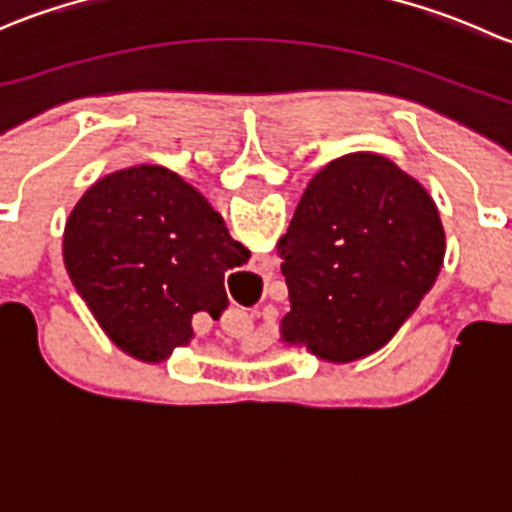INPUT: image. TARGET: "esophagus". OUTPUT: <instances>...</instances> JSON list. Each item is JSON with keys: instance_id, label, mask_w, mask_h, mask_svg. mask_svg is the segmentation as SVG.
Returning <instances> with one entry per match:
<instances>
[{"instance_id": "1", "label": "esophagus", "mask_w": 512, "mask_h": 512, "mask_svg": "<svg viewBox=\"0 0 512 512\" xmlns=\"http://www.w3.org/2000/svg\"><path fill=\"white\" fill-rule=\"evenodd\" d=\"M247 324H252V322H247Z\"/></svg>"}]
</instances>
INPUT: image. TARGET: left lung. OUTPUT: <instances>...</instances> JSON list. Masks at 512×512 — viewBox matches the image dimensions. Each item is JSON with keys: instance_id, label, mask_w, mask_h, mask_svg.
Instances as JSON below:
<instances>
[{"instance_id": "obj_1", "label": "left lung", "mask_w": 512, "mask_h": 512, "mask_svg": "<svg viewBox=\"0 0 512 512\" xmlns=\"http://www.w3.org/2000/svg\"><path fill=\"white\" fill-rule=\"evenodd\" d=\"M277 252L289 289L282 342L347 364L414 314L443 265L446 232L416 178L376 153H349L309 180Z\"/></svg>"}]
</instances>
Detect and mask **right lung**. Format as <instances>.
I'll use <instances>...</instances> for the list:
<instances>
[{
	"label": "right lung",
	"instance_id": "obj_1",
	"mask_svg": "<svg viewBox=\"0 0 512 512\" xmlns=\"http://www.w3.org/2000/svg\"><path fill=\"white\" fill-rule=\"evenodd\" d=\"M250 260L213 205L163 165L91 185L64 230V265L116 347L163 361L193 339L198 312L227 307L225 272Z\"/></svg>",
	"mask_w": 512,
	"mask_h": 512
}]
</instances>
